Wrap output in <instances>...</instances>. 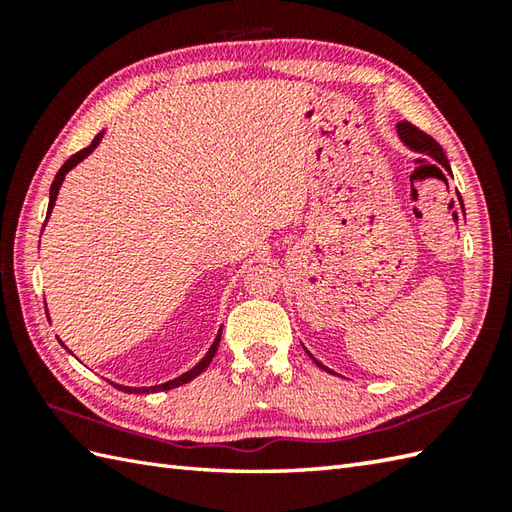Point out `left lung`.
Instances as JSON below:
<instances>
[{
    "mask_svg": "<svg viewBox=\"0 0 512 512\" xmlns=\"http://www.w3.org/2000/svg\"><path fill=\"white\" fill-rule=\"evenodd\" d=\"M398 136L402 138V143H405L411 151H416V154H422V156H429V158H433L438 162V165L447 171V173H451V165H449V160H447V156H444V151H442V147L436 143V140H433L429 134H424V132H420V129L416 127V125H411V123H407V121H402V123H398ZM308 352V350H306ZM310 354V352H308ZM312 356V354H310ZM312 361L317 363L321 369H325V372H330L328 367H325L323 363H319L317 358L312 356ZM332 374V372H330Z\"/></svg>",
    "mask_w": 512,
    "mask_h": 512,
    "instance_id": "8db88e82",
    "label": "left lung"
}]
</instances>
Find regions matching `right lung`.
Instances as JSON below:
<instances>
[{"label": "right lung", "mask_w": 512, "mask_h": 512, "mask_svg": "<svg viewBox=\"0 0 512 512\" xmlns=\"http://www.w3.org/2000/svg\"><path fill=\"white\" fill-rule=\"evenodd\" d=\"M101 138H103V132L101 134H96L94 136V140L92 143L85 147V149H81V151H76L74 156H70L68 160L63 162V167L57 171V176H54V182H52V187H50V204H48V217H50V213H52V209H54V202H57V195H59V189H61V184H63V180H65V173H68L70 169H74L76 165H79L81 160H85L88 158L92 151L96 149V145L101 143ZM48 222V220H46ZM46 226V224H43ZM220 339H222V328H220V332H217V336H215V341H213V345L209 347V352H206V356L202 358V361L195 365V367H191L189 372H184V374H180L178 378H173V380H167V383H162V385H154V387H125V385H116V383H112L114 387H118L121 391H125V394H151V391H167V389H173V387H180V385H184V383H189V380H193L195 376H200L206 367H209V363L213 361V356H215V352H217V345H220ZM63 345V343H61ZM65 347V345H63ZM65 350H68V347H65Z\"/></svg>", "instance_id": "obj_1"}]
</instances>
